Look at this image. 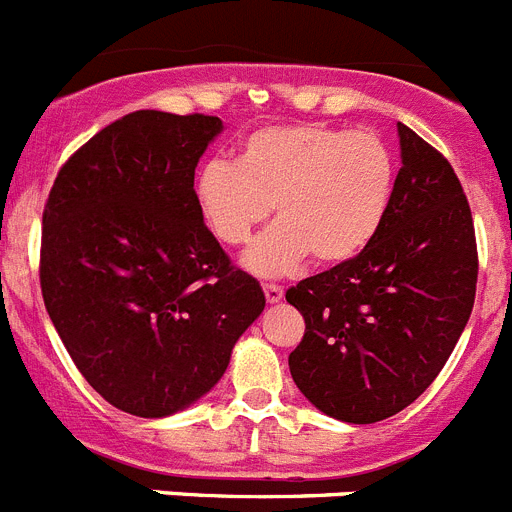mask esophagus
<instances>
[{
  "label": "esophagus",
  "mask_w": 512,
  "mask_h": 512,
  "mask_svg": "<svg viewBox=\"0 0 512 512\" xmlns=\"http://www.w3.org/2000/svg\"><path fill=\"white\" fill-rule=\"evenodd\" d=\"M264 295H266V302H269V305H277V302H282L284 289L279 287V284H264Z\"/></svg>",
  "instance_id": "esophagus-1"
}]
</instances>
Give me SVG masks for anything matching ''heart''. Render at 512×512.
<instances>
[{"label": "heart", "instance_id": "1", "mask_svg": "<svg viewBox=\"0 0 512 512\" xmlns=\"http://www.w3.org/2000/svg\"><path fill=\"white\" fill-rule=\"evenodd\" d=\"M395 192V156L372 133L318 122L266 125L241 140L235 164L207 161L194 176L200 217L225 246H241L269 217L277 223L243 256L261 277L356 259L382 228Z\"/></svg>", "mask_w": 512, "mask_h": 512}]
</instances>
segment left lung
I'll use <instances>...</instances> for the list:
<instances>
[{
    "label": "left lung",
    "mask_w": 512,
    "mask_h": 512,
    "mask_svg": "<svg viewBox=\"0 0 512 512\" xmlns=\"http://www.w3.org/2000/svg\"><path fill=\"white\" fill-rule=\"evenodd\" d=\"M402 169L390 210L356 259L302 279L305 318L289 354L302 395L343 423H377L418 400L472 315L477 241L454 169L397 122Z\"/></svg>",
    "instance_id": "obj_1"
}]
</instances>
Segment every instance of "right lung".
<instances>
[{
    "label": "right lung",
    "mask_w": 512,
    "mask_h": 512,
    "mask_svg": "<svg viewBox=\"0 0 512 512\" xmlns=\"http://www.w3.org/2000/svg\"><path fill=\"white\" fill-rule=\"evenodd\" d=\"M223 120L138 110L61 166L43 210L40 287L63 346L117 410L166 418L220 382L264 312L194 202Z\"/></svg>",
    "instance_id": "add662e5"
}]
</instances>
